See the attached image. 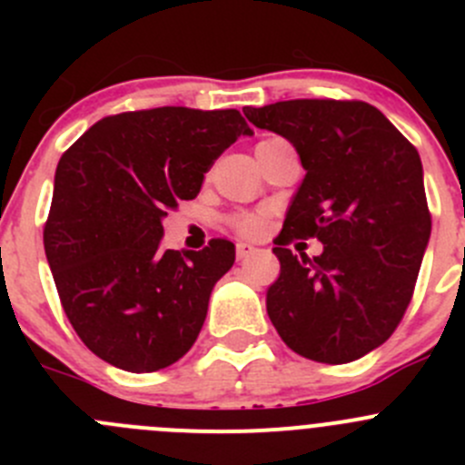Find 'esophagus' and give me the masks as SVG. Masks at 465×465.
<instances>
[{
  "label": "esophagus",
  "mask_w": 465,
  "mask_h": 465,
  "mask_svg": "<svg viewBox=\"0 0 465 465\" xmlns=\"http://www.w3.org/2000/svg\"><path fill=\"white\" fill-rule=\"evenodd\" d=\"M254 252H256V247L250 245V242H238V245H236L238 259H247V256L254 254Z\"/></svg>",
  "instance_id": "esophagus-1"
}]
</instances>
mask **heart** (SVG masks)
Masks as SVG:
<instances>
[{"instance_id": "heart-1", "label": "heart", "mask_w": 465, "mask_h": 465, "mask_svg": "<svg viewBox=\"0 0 465 465\" xmlns=\"http://www.w3.org/2000/svg\"><path fill=\"white\" fill-rule=\"evenodd\" d=\"M232 223L242 236H259L262 227H265V218L261 213H238L233 215Z\"/></svg>"}]
</instances>
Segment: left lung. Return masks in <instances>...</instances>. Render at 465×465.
I'll use <instances>...</instances> for the list:
<instances>
[{
  "mask_svg": "<svg viewBox=\"0 0 465 465\" xmlns=\"http://www.w3.org/2000/svg\"><path fill=\"white\" fill-rule=\"evenodd\" d=\"M242 112L288 139L306 168L272 250L281 274L267 315L294 353L353 362L391 337L414 294L432 232L419 150L364 101L294 98ZM297 237H317L324 252L292 255Z\"/></svg>",
  "mask_w": 465,
  "mask_h": 465,
  "instance_id": "left-lung-1",
  "label": "left lung"
}]
</instances>
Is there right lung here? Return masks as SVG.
I'll return each instance as SVG.
<instances>
[{
  "label": "right lung",
  "instance_id": "add662e5",
  "mask_svg": "<svg viewBox=\"0 0 465 465\" xmlns=\"http://www.w3.org/2000/svg\"><path fill=\"white\" fill-rule=\"evenodd\" d=\"M241 134L252 128L238 110L154 107L96 121L60 157L46 261L74 331L112 367L159 371L198 340L236 247L163 250L162 220Z\"/></svg>",
  "mask_w": 465,
  "mask_h": 465
}]
</instances>
